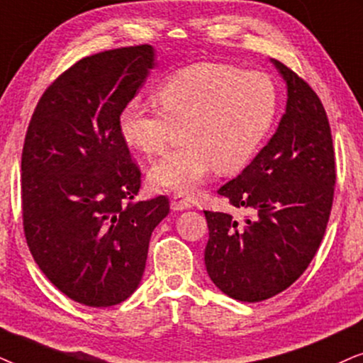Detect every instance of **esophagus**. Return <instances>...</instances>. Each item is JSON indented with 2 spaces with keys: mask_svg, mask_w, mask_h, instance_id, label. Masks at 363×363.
Returning <instances> with one entry per match:
<instances>
[{
  "mask_svg": "<svg viewBox=\"0 0 363 363\" xmlns=\"http://www.w3.org/2000/svg\"><path fill=\"white\" fill-rule=\"evenodd\" d=\"M192 204L187 199H184L182 196H174L172 201H171V209L172 211H186V209H191Z\"/></svg>",
  "mask_w": 363,
  "mask_h": 363,
  "instance_id": "esophagus-1",
  "label": "esophagus"
}]
</instances>
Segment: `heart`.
<instances>
[{
  "instance_id": "obj_1",
  "label": "heart",
  "mask_w": 363,
  "mask_h": 363,
  "mask_svg": "<svg viewBox=\"0 0 363 363\" xmlns=\"http://www.w3.org/2000/svg\"><path fill=\"white\" fill-rule=\"evenodd\" d=\"M161 111L139 99L119 114V134L144 157L166 149L182 128L184 146L154 162L149 184L191 194L217 169L238 172L252 161L277 116L279 93L272 77L222 62H197L177 71L156 91Z\"/></svg>"
}]
</instances>
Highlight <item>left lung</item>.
<instances>
[{"label":"left lung","instance_id":"1","mask_svg":"<svg viewBox=\"0 0 363 363\" xmlns=\"http://www.w3.org/2000/svg\"><path fill=\"white\" fill-rule=\"evenodd\" d=\"M287 88L286 113L252 162L220 187L239 222L204 211V262L216 287L240 302H260L291 287L322 242L335 186V159L325 109L311 86L270 60Z\"/></svg>","mask_w":363,"mask_h":363}]
</instances>
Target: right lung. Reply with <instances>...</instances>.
Returning a JSON list of instances; mask_svg holds the SVG:
<instances>
[{"mask_svg":"<svg viewBox=\"0 0 363 363\" xmlns=\"http://www.w3.org/2000/svg\"><path fill=\"white\" fill-rule=\"evenodd\" d=\"M157 66L149 45L77 61L41 96L21 157L23 225L52 286L89 307L133 296L152 230L169 214L159 196L133 202L141 172L119 114Z\"/></svg>","mask_w":363,"mask_h":363,"instance_id":"add662e5","label":"right lung"}]
</instances>
